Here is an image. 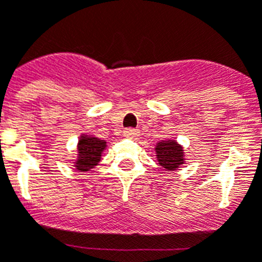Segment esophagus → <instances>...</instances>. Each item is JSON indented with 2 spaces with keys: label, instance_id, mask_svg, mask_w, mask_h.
<instances>
[{
  "label": "esophagus",
  "instance_id": "obj_1",
  "mask_svg": "<svg viewBox=\"0 0 262 262\" xmlns=\"http://www.w3.org/2000/svg\"><path fill=\"white\" fill-rule=\"evenodd\" d=\"M123 135L126 138H136L139 135V129L136 128H126L123 131Z\"/></svg>",
  "mask_w": 262,
  "mask_h": 262
}]
</instances>
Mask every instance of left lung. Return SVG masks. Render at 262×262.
Instances as JSON below:
<instances>
[{
  "instance_id": "obj_1",
  "label": "left lung",
  "mask_w": 262,
  "mask_h": 262,
  "mask_svg": "<svg viewBox=\"0 0 262 262\" xmlns=\"http://www.w3.org/2000/svg\"><path fill=\"white\" fill-rule=\"evenodd\" d=\"M155 152H156L159 165H161L169 172L177 170L185 164L184 147L174 139H166V140L157 142Z\"/></svg>"
}]
</instances>
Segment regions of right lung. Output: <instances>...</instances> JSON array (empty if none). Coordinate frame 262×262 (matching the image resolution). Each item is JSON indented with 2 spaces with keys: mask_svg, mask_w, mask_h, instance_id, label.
<instances>
[{
  "mask_svg": "<svg viewBox=\"0 0 262 262\" xmlns=\"http://www.w3.org/2000/svg\"><path fill=\"white\" fill-rule=\"evenodd\" d=\"M106 147H107L106 140H101L97 136L89 135V134H82L78 138L77 159L73 163L76 170L89 172L90 169L98 165Z\"/></svg>",
  "mask_w": 262,
  "mask_h": 262,
  "instance_id": "obj_1",
  "label": "right lung"
}]
</instances>
